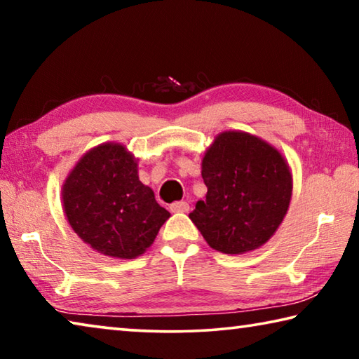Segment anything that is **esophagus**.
Here are the masks:
<instances>
[{"mask_svg":"<svg viewBox=\"0 0 359 359\" xmlns=\"http://www.w3.org/2000/svg\"><path fill=\"white\" fill-rule=\"evenodd\" d=\"M169 209H171V212H188L190 210V204L185 201H177L169 205Z\"/></svg>","mask_w":359,"mask_h":359,"instance_id":"esophagus-1","label":"esophagus"}]
</instances>
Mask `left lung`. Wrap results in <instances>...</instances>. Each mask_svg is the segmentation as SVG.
<instances>
[{"mask_svg":"<svg viewBox=\"0 0 359 359\" xmlns=\"http://www.w3.org/2000/svg\"><path fill=\"white\" fill-rule=\"evenodd\" d=\"M204 201L190 218L222 253L252 252L269 241L290 208L293 179L280 151L244 131H224L203 158Z\"/></svg>","mask_w":359,"mask_h":359,"instance_id":"obj_1","label":"left lung"}]
</instances>
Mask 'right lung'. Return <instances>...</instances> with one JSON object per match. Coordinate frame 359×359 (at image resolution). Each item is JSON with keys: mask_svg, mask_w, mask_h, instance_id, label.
<instances>
[{"mask_svg": "<svg viewBox=\"0 0 359 359\" xmlns=\"http://www.w3.org/2000/svg\"><path fill=\"white\" fill-rule=\"evenodd\" d=\"M65 214L85 244L112 258L133 259L154 244L171 214L137 175V160L123 145L88 150L66 177Z\"/></svg>", "mask_w": 359, "mask_h": 359, "instance_id": "add662e5", "label": "right lung"}]
</instances>
